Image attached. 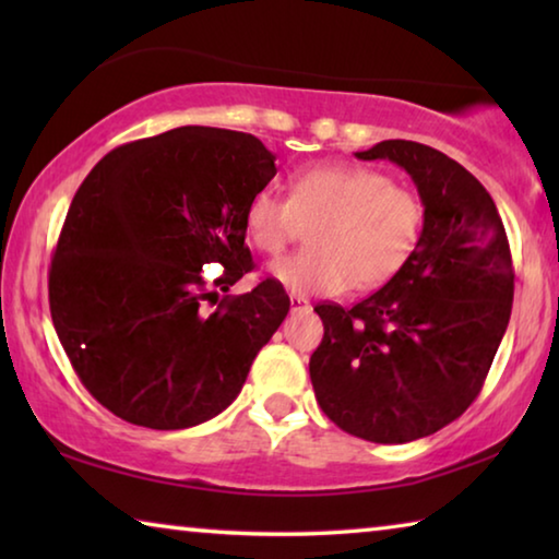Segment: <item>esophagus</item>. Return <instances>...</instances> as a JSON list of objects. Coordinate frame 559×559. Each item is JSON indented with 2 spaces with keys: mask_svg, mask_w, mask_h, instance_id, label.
Wrapping results in <instances>:
<instances>
[{
  "mask_svg": "<svg viewBox=\"0 0 559 559\" xmlns=\"http://www.w3.org/2000/svg\"><path fill=\"white\" fill-rule=\"evenodd\" d=\"M308 308H310L308 298L296 296V293H293V296H290V310H308Z\"/></svg>",
  "mask_w": 559,
  "mask_h": 559,
  "instance_id": "obj_1",
  "label": "esophagus"
}]
</instances>
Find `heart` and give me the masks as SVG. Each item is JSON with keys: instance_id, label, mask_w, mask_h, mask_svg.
<instances>
[{"instance_id": "b5f03b06", "label": "heart", "mask_w": 559, "mask_h": 559, "mask_svg": "<svg viewBox=\"0 0 559 559\" xmlns=\"http://www.w3.org/2000/svg\"><path fill=\"white\" fill-rule=\"evenodd\" d=\"M313 224L310 249L271 266L273 281L298 296H337L349 286H384L414 257L424 204L412 189L370 167L310 163L288 179V200L263 187L243 212L246 239L276 259Z\"/></svg>"}]
</instances>
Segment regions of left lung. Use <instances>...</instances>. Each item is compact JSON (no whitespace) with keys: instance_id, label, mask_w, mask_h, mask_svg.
<instances>
[{"instance_id":"obj_1","label":"left lung","mask_w":559,"mask_h":559,"mask_svg":"<svg viewBox=\"0 0 559 559\" xmlns=\"http://www.w3.org/2000/svg\"><path fill=\"white\" fill-rule=\"evenodd\" d=\"M355 155L412 175L424 229L409 263L370 298L318 302L325 335L310 382L343 431L406 443L459 419L480 394L513 308V259L493 200L456 159L412 140Z\"/></svg>"}]
</instances>
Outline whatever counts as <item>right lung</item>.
Here are the masks:
<instances>
[{
	"label": "right lung",
	"mask_w": 559,
	"mask_h": 559,
	"mask_svg": "<svg viewBox=\"0 0 559 559\" xmlns=\"http://www.w3.org/2000/svg\"><path fill=\"white\" fill-rule=\"evenodd\" d=\"M273 175L259 138L185 126L116 147L83 179L51 259L49 306L75 374L108 412L173 431L241 392L290 298L266 278L212 311L202 266L222 263V290L253 271L243 212Z\"/></svg>",
	"instance_id": "1"
}]
</instances>
